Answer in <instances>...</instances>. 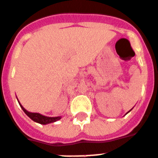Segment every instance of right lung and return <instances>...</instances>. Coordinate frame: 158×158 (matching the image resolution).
<instances>
[{
	"mask_svg": "<svg viewBox=\"0 0 158 158\" xmlns=\"http://www.w3.org/2000/svg\"><path fill=\"white\" fill-rule=\"evenodd\" d=\"M18 102H19V101H18ZM20 107H21V108L23 109V111L26 113V114L29 117V118H31L33 121H35V122L36 123H39L40 124H47V123H50L56 122V121H58V120H60V119L61 118V117L50 118V117L43 116L41 114H37V113H31V112H28L27 110H26L21 105H20Z\"/></svg>",
	"mask_w": 158,
	"mask_h": 158,
	"instance_id": "1",
	"label": "right lung"
}]
</instances>
